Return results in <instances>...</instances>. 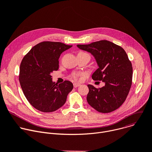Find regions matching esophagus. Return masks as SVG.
Segmentation results:
<instances>
[{"label":"esophagus","instance_id":"obj_1","mask_svg":"<svg viewBox=\"0 0 152 152\" xmlns=\"http://www.w3.org/2000/svg\"><path fill=\"white\" fill-rule=\"evenodd\" d=\"M80 84H78V83H74L73 84V86H74V87L75 88H77V87H79V86H80Z\"/></svg>","mask_w":152,"mask_h":152}]
</instances>
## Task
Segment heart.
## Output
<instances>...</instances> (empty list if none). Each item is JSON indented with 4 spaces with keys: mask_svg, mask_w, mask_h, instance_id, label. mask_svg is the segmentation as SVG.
Masks as SVG:
<instances>
[{
    "mask_svg": "<svg viewBox=\"0 0 152 152\" xmlns=\"http://www.w3.org/2000/svg\"><path fill=\"white\" fill-rule=\"evenodd\" d=\"M79 53H84V52H79ZM78 53V54H79ZM80 75V73H74L73 75H72V77L75 79H77L78 77H79V76Z\"/></svg>",
    "mask_w": 152,
    "mask_h": 152,
    "instance_id": "b5f03b06",
    "label": "heart"
}]
</instances>
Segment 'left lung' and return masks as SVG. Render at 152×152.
<instances>
[{
	"label": "left lung",
	"mask_w": 152,
	"mask_h": 152,
	"mask_svg": "<svg viewBox=\"0 0 152 152\" xmlns=\"http://www.w3.org/2000/svg\"><path fill=\"white\" fill-rule=\"evenodd\" d=\"M77 47L94 57L99 68L92 75V79L105 83V86L99 88L88 85V103L101 113L114 111L126 101L132 84L133 68L126 52L106 40Z\"/></svg>",
	"instance_id": "obj_1"
}]
</instances>
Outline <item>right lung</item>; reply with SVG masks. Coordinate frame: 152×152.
Here are the masks:
<instances>
[{"instance_id": "1", "label": "right lung", "mask_w": 152, "mask_h": 152, "mask_svg": "<svg viewBox=\"0 0 152 152\" xmlns=\"http://www.w3.org/2000/svg\"><path fill=\"white\" fill-rule=\"evenodd\" d=\"M72 47L45 41L34 46L21 62L19 77L21 88L30 104L40 112H53L61 108L73 88L71 82L65 80L58 85L51 76L59 69L61 54Z\"/></svg>"}]
</instances>
